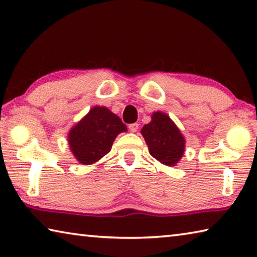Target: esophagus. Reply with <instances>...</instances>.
<instances>
[{"instance_id":"esophagus-1","label":"esophagus","mask_w":257,"mask_h":257,"mask_svg":"<svg viewBox=\"0 0 257 257\" xmlns=\"http://www.w3.org/2000/svg\"><path fill=\"white\" fill-rule=\"evenodd\" d=\"M138 127H139V124L138 123H132V124H129V130L132 133H136L137 130H138Z\"/></svg>"}]
</instances>
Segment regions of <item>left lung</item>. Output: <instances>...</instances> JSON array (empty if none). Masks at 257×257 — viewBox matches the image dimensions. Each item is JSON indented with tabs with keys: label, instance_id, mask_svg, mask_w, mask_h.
Masks as SVG:
<instances>
[{
	"label": "left lung",
	"instance_id": "obj_1",
	"mask_svg": "<svg viewBox=\"0 0 257 257\" xmlns=\"http://www.w3.org/2000/svg\"><path fill=\"white\" fill-rule=\"evenodd\" d=\"M150 154L165 165H175L185 151V138L171 119L162 112H155L152 121L142 129Z\"/></svg>",
	"mask_w": 257,
	"mask_h": 257
}]
</instances>
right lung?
I'll use <instances>...</instances> for the list:
<instances>
[{
  "instance_id": "1",
  "label": "right lung",
  "mask_w": 257,
  "mask_h": 257,
  "mask_svg": "<svg viewBox=\"0 0 257 257\" xmlns=\"http://www.w3.org/2000/svg\"><path fill=\"white\" fill-rule=\"evenodd\" d=\"M127 132L118 115L108 108L95 106L69 133V145L82 164H92L111 151L115 137Z\"/></svg>"
}]
</instances>
